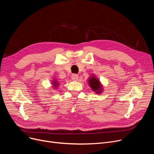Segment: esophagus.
<instances>
[{"mask_svg":"<svg viewBox=\"0 0 154 154\" xmlns=\"http://www.w3.org/2000/svg\"><path fill=\"white\" fill-rule=\"evenodd\" d=\"M72 79L73 81H77L79 79V76L77 74H72Z\"/></svg>","mask_w":154,"mask_h":154,"instance_id":"obj_1","label":"esophagus"}]
</instances>
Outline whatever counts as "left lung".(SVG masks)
I'll use <instances>...</instances> for the list:
<instances>
[{
  "mask_svg": "<svg viewBox=\"0 0 154 154\" xmlns=\"http://www.w3.org/2000/svg\"><path fill=\"white\" fill-rule=\"evenodd\" d=\"M88 82L91 89L96 94H101L103 92V85L100 82L99 80L96 78V75H92V76H91L88 79Z\"/></svg>",
  "mask_w": 154,
  "mask_h": 154,
  "instance_id": "obj_1",
  "label": "left lung"
}]
</instances>
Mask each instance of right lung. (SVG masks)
<instances>
[{
    "label": "right lung",
    "instance_id": "add662e5",
    "mask_svg": "<svg viewBox=\"0 0 154 154\" xmlns=\"http://www.w3.org/2000/svg\"><path fill=\"white\" fill-rule=\"evenodd\" d=\"M51 84H52V85H53V88H55V89H57L58 87V85H59V82H57V81L56 79L53 80Z\"/></svg>",
    "mask_w": 154,
    "mask_h": 154
}]
</instances>
